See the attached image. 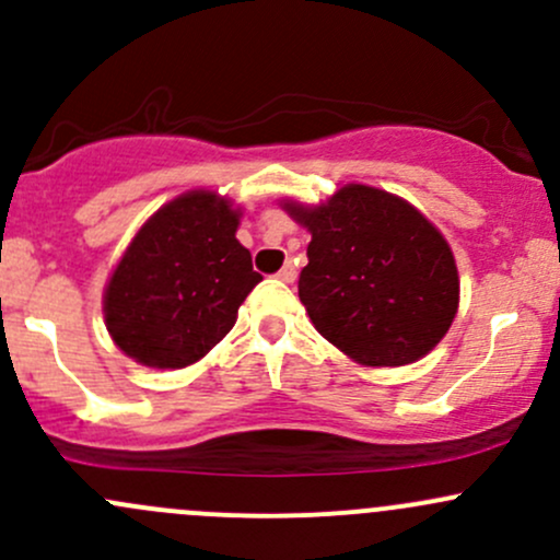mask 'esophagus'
<instances>
[{"mask_svg": "<svg viewBox=\"0 0 560 560\" xmlns=\"http://www.w3.org/2000/svg\"><path fill=\"white\" fill-rule=\"evenodd\" d=\"M279 279H281V281H287V284H292V281L298 279V268H295V265H292V262H287L284 268L279 270Z\"/></svg>", "mask_w": 560, "mask_h": 560, "instance_id": "34e87169", "label": "esophagus"}]
</instances>
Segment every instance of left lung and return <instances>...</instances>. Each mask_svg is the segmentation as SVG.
<instances>
[{
    "label": "left lung",
    "mask_w": 560,
    "mask_h": 560,
    "mask_svg": "<svg viewBox=\"0 0 560 560\" xmlns=\"http://www.w3.org/2000/svg\"><path fill=\"white\" fill-rule=\"evenodd\" d=\"M284 208L312 233L298 295L332 347L360 365L395 369L442 341L460 281L453 248L415 206L347 184L319 206Z\"/></svg>",
    "instance_id": "left-lung-1"
}]
</instances>
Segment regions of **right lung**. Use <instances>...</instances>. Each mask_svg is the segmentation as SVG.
Instances as JSON below:
<instances>
[{
    "label": "right lung",
    "instance_id": "add662e5",
    "mask_svg": "<svg viewBox=\"0 0 560 560\" xmlns=\"http://www.w3.org/2000/svg\"><path fill=\"white\" fill-rule=\"evenodd\" d=\"M241 211L195 189L162 206L118 259L105 287V325L116 347L149 369L206 358L262 281L238 244Z\"/></svg>",
    "mask_w": 560,
    "mask_h": 560
}]
</instances>
